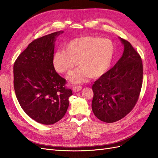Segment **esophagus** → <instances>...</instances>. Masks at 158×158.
<instances>
[{
    "label": "esophagus",
    "instance_id": "34e87169",
    "mask_svg": "<svg viewBox=\"0 0 158 158\" xmlns=\"http://www.w3.org/2000/svg\"><path fill=\"white\" fill-rule=\"evenodd\" d=\"M82 87L80 86V85H77V86H74L73 88V90L74 91V92H79V91H80L81 89H82Z\"/></svg>",
    "mask_w": 158,
    "mask_h": 158
}]
</instances>
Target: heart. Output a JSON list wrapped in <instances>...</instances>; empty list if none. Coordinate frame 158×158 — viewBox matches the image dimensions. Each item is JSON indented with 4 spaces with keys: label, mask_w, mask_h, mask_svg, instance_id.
<instances>
[{
    "label": "heart",
    "mask_w": 158,
    "mask_h": 158,
    "mask_svg": "<svg viewBox=\"0 0 158 158\" xmlns=\"http://www.w3.org/2000/svg\"><path fill=\"white\" fill-rule=\"evenodd\" d=\"M114 45L107 38L85 36L70 41L64 51L53 56V65L59 73L70 74L76 65L80 69L69 78L70 82L80 84L88 78H97L103 75L111 65Z\"/></svg>",
    "instance_id": "1"
}]
</instances>
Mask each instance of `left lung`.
I'll return each mask as SVG.
<instances>
[{"label": "left lung", "mask_w": 158, "mask_h": 158, "mask_svg": "<svg viewBox=\"0 0 158 158\" xmlns=\"http://www.w3.org/2000/svg\"><path fill=\"white\" fill-rule=\"evenodd\" d=\"M118 38L124 46L122 56L92 85V111L99 120L109 123L120 120L131 111L142 85L140 56L130 43Z\"/></svg>", "instance_id": "1"}]
</instances>
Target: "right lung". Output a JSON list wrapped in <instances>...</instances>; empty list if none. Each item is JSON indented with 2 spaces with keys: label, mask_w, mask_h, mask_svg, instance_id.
<instances>
[{
  "label": "right lung",
  "mask_w": 158,
  "mask_h": 158,
  "mask_svg": "<svg viewBox=\"0 0 158 158\" xmlns=\"http://www.w3.org/2000/svg\"><path fill=\"white\" fill-rule=\"evenodd\" d=\"M63 31L33 41L14 64V87L24 112L36 122L52 125L67 111L73 95L53 65L55 42Z\"/></svg>",
  "instance_id": "add662e5"
}]
</instances>
